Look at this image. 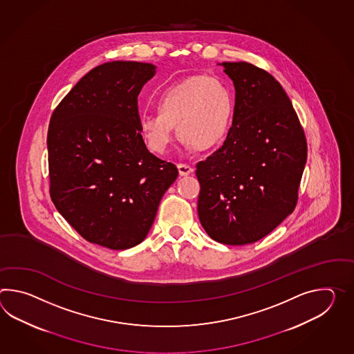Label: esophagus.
Returning a JSON list of instances; mask_svg holds the SVG:
<instances>
[{"instance_id":"esophagus-1","label":"esophagus","mask_w":354,"mask_h":354,"mask_svg":"<svg viewBox=\"0 0 354 354\" xmlns=\"http://www.w3.org/2000/svg\"><path fill=\"white\" fill-rule=\"evenodd\" d=\"M178 170H179L181 176H188L194 171V169L188 164H178Z\"/></svg>"}]
</instances>
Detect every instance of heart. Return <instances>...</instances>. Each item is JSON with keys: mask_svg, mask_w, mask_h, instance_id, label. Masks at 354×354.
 I'll use <instances>...</instances> for the list:
<instances>
[{"mask_svg": "<svg viewBox=\"0 0 354 354\" xmlns=\"http://www.w3.org/2000/svg\"><path fill=\"white\" fill-rule=\"evenodd\" d=\"M155 109L140 118V136L156 155L165 153L174 129L188 149L205 152L227 138L235 115V96L223 80L196 75L165 87Z\"/></svg>", "mask_w": 354, "mask_h": 354, "instance_id": "1", "label": "heart"}]
</instances>
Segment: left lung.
Wrapping results in <instances>:
<instances>
[{"mask_svg": "<svg viewBox=\"0 0 354 354\" xmlns=\"http://www.w3.org/2000/svg\"><path fill=\"white\" fill-rule=\"evenodd\" d=\"M222 66L235 85V115L223 146L196 164L198 217L214 241L252 244L295 211L306 137L270 73L248 62Z\"/></svg>", "mask_w": 354, "mask_h": 354, "instance_id": "left-lung-1", "label": "left lung"}]
</instances>
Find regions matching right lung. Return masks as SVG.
I'll return each mask as SVG.
<instances>
[{"instance_id":"right-lung-1","label":"right lung","mask_w":354,"mask_h":354,"mask_svg":"<svg viewBox=\"0 0 354 354\" xmlns=\"http://www.w3.org/2000/svg\"><path fill=\"white\" fill-rule=\"evenodd\" d=\"M153 75L151 63H102L63 97L48 127L52 202L85 240L111 250L145 240L178 178L140 136L137 97Z\"/></svg>"}]
</instances>
